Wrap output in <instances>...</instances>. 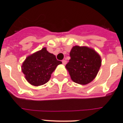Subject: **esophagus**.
<instances>
[{"instance_id":"34e87169","label":"esophagus","mask_w":123,"mask_h":123,"mask_svg":"<svg viewBox=\"0 0 123 123\" xmlns=\"http://www.w3.org/2000/svg\"><path fill=\"white\" fill-rule=\"evenodd\" d=\"M62 64H63L64 65H65L66 64V60H62Z\"/></svg>"}]
</instances>
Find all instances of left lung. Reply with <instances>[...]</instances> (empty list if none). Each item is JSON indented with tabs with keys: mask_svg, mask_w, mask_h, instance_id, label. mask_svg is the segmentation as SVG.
Returning a JSON list of instances; mask_svg holds the SVG:
<instances>
[{
	"mask_svg": "<svg viewBox=\"0 0 123 123\" xmlns=\"http://www.w3.org/2000/svg\"><path fill=\"white\" fill-rule=\"evenodd\" d=\"M71 59L66 65L74 82L85 85L96 77L101 66V56L95 49L75 46L70 51Z\"/></svg>",
	"mask_w": 123,
	"mask_h": 123,
	"instance_id": "obj_1",
	"label": "left lung"
}]
</instances>
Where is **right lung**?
Returning a JSON list of instances; mask_svg holds the SVG:
<instances>
[{
	"instance_id": "obj_1",
	"label": "right lung",
	"mask_w": 123,
	"mask_h": 123,
	"mask_svg": "<svg viewBox=\"0 0 123 123\" xmlns=\"http://www.w3.org/2000/svg\"><path fill=\"white\" fill-rule=\"evenodd\" d=\"M61 61L55 55L47 51L46 48L35 52L26 58L22 64V72L26 80L35 86L46 84L51 74Z\"/></svg>"
}]
</instances>
